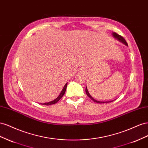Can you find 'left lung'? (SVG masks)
<instances>
[{"instance_id":"1","label":"left lung","mask_w":148,"mask_h":148,"mask_svg":"<svg viewBox=\"0 0 148 148\" xmlns=\"http://www.w3.org/2000/svg\"><path fill=\"white\" fill-rule=\"evenodd\" d=\"M112 35H113V37L115 38H116V40H118L119 41H120V42H121V43H123V44H125V45L128 46L127 43H126V40L124 39V38H123V36H121V35H119V34H117L116 33H112ZM86 94H87V95L88 97L90 98L93 101H94V102H96V103H109V102H113V100H111V101H107V102H102H102H100V101H98V100H95V99H94V98H93L90 95L89 93H88L87 87H86Z\"/></svg>"}]
</instances>
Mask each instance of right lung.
Masks as SVG:
<instances>
[{"label":"right lung","mask_w":148,"mask_h":148,"mask_svg":"<svg viewBox=\"0 0 148 148\" xmlns=\"http://www.w3.org/2000/svg\"><path fill=\"white\" fill-rule=\"evenodd\" d=\"M67 83H66V84H65V86H64V87H63V88H62V91H61V92L60 93V95H59L58 97L56 99H54V100H53V101H51V102H47V103H40V104H42V105H53V104H54V103H57L59 100H60L62 97V96L64 95V93H65V92H66V88H67Z\"/></svg>","instance_id":"add662e5"}]
</instances>
